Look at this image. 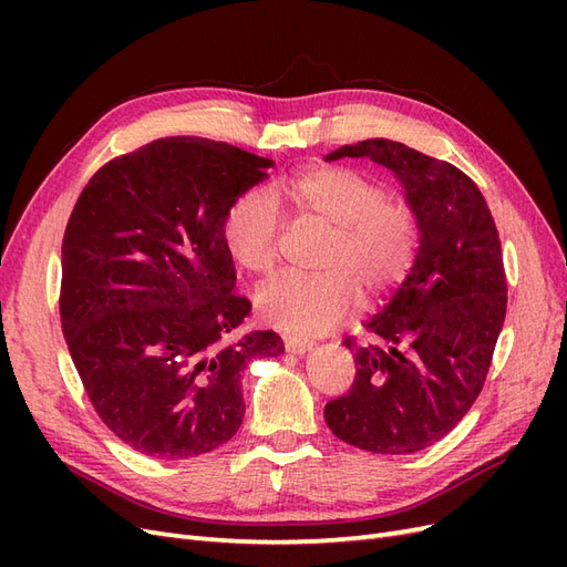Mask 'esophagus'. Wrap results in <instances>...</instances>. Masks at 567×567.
Returning <instances> with one entry per match:
<instances>
[{
    "instance_id": "esophagus-1",
    "label": "esophagus",
    "mask_w": 567,
    "mask_h": 567,
    "mask_svg": "<svg viewBox=\"0 0 567 567\" xmlns=\"http://www.w3.org/2000/svg\"><path fill=\"white\" fill-rule=\"evenodd\" d=\"M284 348L288 354H296V357H302L312 350V342L310 340H300V338H290L286 336L284 338Z\"/></svg>"
}]
</instances>
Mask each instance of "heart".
Instances as JSON below:
<instances>
[{"instance_id":"b5f03b06","label":"heart","mask_w":567,"mask_h":567,"mask_svg":"<svg viewBox=\"0 0 567 567\" xmlns=\"http://www.w3.org/2000/svg\"><path fill=\"white\" fill-rule=\"evenodd\" d=\"M281 196L302 219L333 231L321 257V277H281L260 288L255 310L274 329L296 338L333 331L359 302L398 288L416 262L421 225L411 205L357 169L317 165L281 186ZM279 208L265 192H246L221 217V241L231 260L255 277L277 265Z\"/></svg>"}]
</instances>
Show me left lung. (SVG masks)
I'll return each instance as SVG.
<instances>
[{
  "instance_id": "8db88e82",
  "label": "left lung",
  "mask_w": 567,
  "mask_h": 567,
  "mask_svg": "<svg viewBox=\"0 0 567 567\" xmlns=\"http://www.w3.org/2000/svg\"><path fill=\"white\" fill-rule=\"evenodd\" d=\"M338 158L392 169L419 217L421 246L392 300L364 321V340L346 338L357 375L323 419L352 447L414 454L447 435L485 385L506 317L499 231L475 182L452 163L390 140L326 156Z\"/></svg>"
}]
</instances>
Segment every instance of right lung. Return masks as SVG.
Masks as SVG:
<instances>
[{
  "label": "right lung",
  "instance_id": "1",
  "mask_svg": "<svg viewBox=\"0 0 567 567\" xmlns=\"http://www.w3.org/2000/svg\"><path fill=\"white\" fill-rule=\"evenodd\" d=\"M274 161L200 136L113 158L82 188L61 248V326L99 419L134 452L192 458L241 427V371L279 357L274 331H234L250 302L221 217Z\"/></svg>",
  "mask_w": 567,
  "mask_h": 567
}]
</instances>
